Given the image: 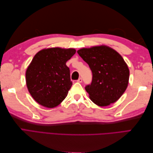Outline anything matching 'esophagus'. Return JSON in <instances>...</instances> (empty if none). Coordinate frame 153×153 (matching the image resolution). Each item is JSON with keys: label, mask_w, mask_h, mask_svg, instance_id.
Returning <instances> with one entry per match:
<instances>
[{"label": "esophagus", "mask_w": 153, "mask_h": 153, "mask_svg": "<svg viewBox=\"0 0 153 153\" xmlns=\"http://www.w3.org/2000/svg\"><path fill=\"white\" fill-rule=\"evenodd\" d=\"M77 82H79V83H81V82H82V78H78V79L77 80Z\"/></svg>", "instance_id": "1"}]
</instances>
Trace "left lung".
Returning a JSON list of instances; mask_svg holds the SVG:
<instances>
[{
	"label": "left lung",
	"instance_id": "left-lung-1",
	"mask_svg": "<svg viewBox=\"0 0 153 153\" xmlns=\"http://www.w3.org/2000/svg\"><path fill=\"white\" fill-rule=\"evenodd\" d=\"M92 73L91 84L85 89L96 105L105 106L117 101L128 85L129 71L121 55L106 46L77 51Z\"/></svg>",
	"mask_w": 153,
	"mask_h": 153
}]
</instances>
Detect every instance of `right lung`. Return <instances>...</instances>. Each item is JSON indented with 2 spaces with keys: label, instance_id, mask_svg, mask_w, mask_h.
<instances>
[{
  "label": "right lung",
  "instance_id": "right-lung-1",
  "mask_svg": "<svg viewBox=\"0 0 153 153\" xmlns=\"http://www.w3.org/2000/svg\"><path fill=\"white\" fill-rule=\"evenodd\" d=\"M76 53L73 48H51L37 53L26 71L27 89L41 105L54 108L66 98L73 83L66 62Z\"/></svg>",
  "mask_w": 153,
  "mask_h": 153
}]
</instances>
